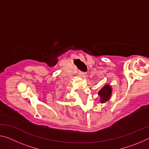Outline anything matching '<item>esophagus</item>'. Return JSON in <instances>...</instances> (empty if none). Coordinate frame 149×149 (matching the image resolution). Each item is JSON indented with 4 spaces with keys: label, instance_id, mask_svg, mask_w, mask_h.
Segmentation results:
<instances>
[{
    "label": "esophagus",
    "instance_id": "34e87169",
    "mask_svg": "<svg viewBox=\"0 0 149 149\" xmlns=\"http://www.w3.org/2000/svg\"><path fill=\"white\" fill-rule=\"evenodd\" d=\"M79 77H83V78H85V77H86V75H87L86 73L83 72H79Z\"/></svg>",
    "mask_w": 149,
    "mask_h": 149
}]
</instances>
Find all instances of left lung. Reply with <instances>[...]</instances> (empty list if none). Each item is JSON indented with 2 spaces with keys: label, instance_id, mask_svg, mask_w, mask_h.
<instances>
[{
  "label": "left lung",
  "instance_id": "1",
  "mask_svg": "<svg viewBox=\"0 0 149 149\" xmlns=\"http://www.w3.org/2000/svg\"><path fill=\"white\" fill-rule=\"evenodd\" d=\"M111 93H112V89L108 85H106L99 92V95L100 97V102L104 103L109 100L110 98Z\"/></svg>",
  "mask_w": 149,
  "mask_h": 149
}]
</instances>
